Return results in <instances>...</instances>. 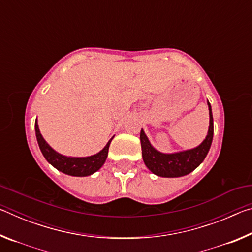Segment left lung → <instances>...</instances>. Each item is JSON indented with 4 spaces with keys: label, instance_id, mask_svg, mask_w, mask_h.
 Listing matches in <instances>:
<instances>
[{
    "label": "left lung",
    "instance_id": "1",
    "mask_svg": "<svg viewBox=\"0 0 252 252\" xmlns=\"http://www.w3.org/2000/svg\"><path fill=\"white\" fill-rule=\"evenodd\" d=\"M209 104V116H210V126L207 138L200 144L199 147L191 149V150L171 153L165 155L157 151L153 148L147 135L144 134L143 130L140 132V141H141L142 148V158L149 170L159 177L165 178H177L189 174L193 170L199 167L200 163L207 157L209 149L211 147L213 139V118L211 105Z\"/></svg>",
    "mask_w": 252,
    "mask_h": 252
}]
</instances>
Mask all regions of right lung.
<instances>
[{
    "mask_svg": "<svg viewBox=\"0 0 252 252\" xmlns=\"http://www.w3.org/2000/svg\"><path fill=\"white\" fill-rule=\"evenodd\" d=\"M35 134H36V140H37V143H39L42 155L44 156L46 161L52 164L54 168L60 170L61 172L65 174H70V176H74V177L90 176V174L97 171V170L103 165V163L106 160L110 143L113 139L112 138L108 143H106V146L103 148V150H101L99 153H96L94 156L85 157V158H69L55 152L53 149L45 142V140L42 138V135L40 133L39 126H37L36 120H35Z\"/></svg>",
    "mask_w": 252,
    "mask_h": 252,
    "instance_id": "add662e5",
    "label": "right lung"
}]
</instances>
